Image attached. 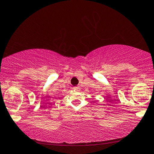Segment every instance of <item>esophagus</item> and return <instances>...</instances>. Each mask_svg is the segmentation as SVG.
I'll list each match as a JSON object with an SVG mask.
<instances>
[{"label":"esophagus","instance_id":"obj_1","mask_svg":"<svg viewBox=\"0 0 154 154\" xmlns=\"http://www.w3.org/2000/svg\"><path fill=\"white\" fill-rule=\"evenodd\" d=\"M74 88H75V89H76V90H79V88H80L79 86H75Z\"/></svg>","mask_w":154,"mask_h":154}]
</instances>
